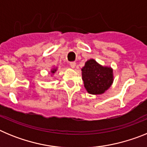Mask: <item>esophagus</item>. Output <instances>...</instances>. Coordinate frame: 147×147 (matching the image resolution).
<instances>
[{"instance_id": "esophagus-1", "label": "esophagus", "mask_w": 147, "mask_h": 147, "mask_svg": "<svg viewBox=\"0 0 147 147\" xmlns=\"http://www.w3.org/2000/svg\"><path fill=\"white\" fill-rule=\"evenodd\" d=\"M70 66H71L72 68H74L75 66H76V62H70Z\"/></svg>"}]
</instances>
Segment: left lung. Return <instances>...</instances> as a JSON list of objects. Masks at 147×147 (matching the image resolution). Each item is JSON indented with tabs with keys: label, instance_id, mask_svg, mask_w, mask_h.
<instances>
[{
	"label": "left lung",
	"instance_id": "8db88e82",
	"mask_svg": "<svg viewBox=\"0 0 147 147\" xmlns=\"http://www.w3.org/2000/svg\"><path fill=\"white\" fill-rule=\"evenodd\" d=\"M82 71L85 88L91 94L105 93L113 82L112 68L100 65L94 59L87 61Z\"/></svg>",
	"mask_w": 147,
	"mask_h": 147
}]
</instances>
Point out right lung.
I'll return each mask as SVG.
<instances>
[{"mask_svg": "<svg viewBox=\"0 0 147 147\" xmlns=\"http://www.w3.org/2000/svg\"><path fill=\"white\" fill-rule=\"evenodd\" d=\"M56 71H57V70H56V69H54V70H53V71H51V72H52V73H54V72H55Z\"/></svg>", "mask_w": 147, "mask_h": 147, "instance_id": "add662e5", "label": "right lung"}]
</instances>
